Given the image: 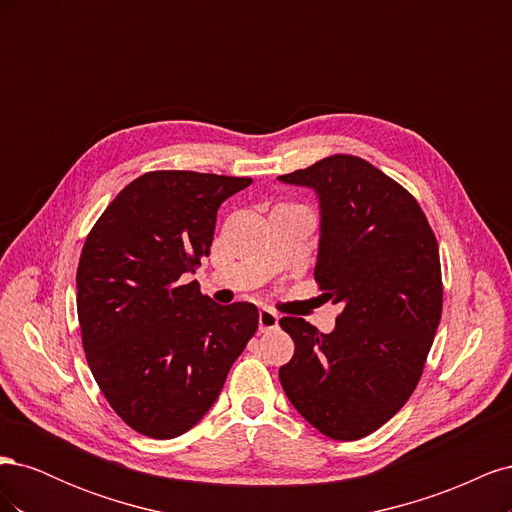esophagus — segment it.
<instances>
[{
    "label": "esophagus",
    "mask_w": 512,
    "mask_h": 512,
    "mask_svg": "<svg viewBox=\"0 0 512 512\" xmlns=\"http://www.w3.org/2000/svg\"><path fill=\"white\" fill-rule=\"evenodd\" d=\"M277 322H280V318H277L275 312H271V309L262 307L258 312V329L265 333V331H271L277 327Z\"/></svg>",
    "instance_id": "obj_1"
}]
</instances>
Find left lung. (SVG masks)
<instances>
[{"mask_svg":"<svg viewBox=\"0 0 512 512\" xmlns=\"http://www.w3.org/2000/svg\"><path fill=\"white\" fill-rule=\"evenodd\" d=\"M320 203L314 277L342 303L331 333L284 316L294 356L280 367L290 404L333 440H359L393 418L421 380L442 316L436 235L416 198L356 156L277 177Z\"/></svg>","mask_w":512,"mask_h":512,"instance_id":"obj_1","label":"left lung"}]
</instances>
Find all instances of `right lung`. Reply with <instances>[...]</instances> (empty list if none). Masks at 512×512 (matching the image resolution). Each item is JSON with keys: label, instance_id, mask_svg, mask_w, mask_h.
Listing matches in <instances>:
<instances>
[{"label": "right lung", "instance_id": "right-lung-1", "mask_svg": "<svg viewBox=\"0 0 512 512\" xmlns=\"http://www.w3.org/2000/svg\"><path fill=\"white\" fill-rule=\"evenodd\" d=\"M252 183L153 170L123 188L91 228L76 312L91 374L121 421L147 438L192 429L258 329L254 303L218 305L185 284L209 256L224 200Z\"/></svg>", "mask_w": 512, "mask_h": 512}]
</instances>
